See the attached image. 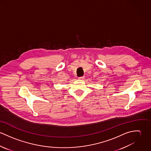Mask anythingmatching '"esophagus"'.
Returning a JSON list of instances; mask_svg holds the SVG:
<instances>
[{
	"label": "esophagus",
	"instance_id": "1",
	"mask_svg": "<svg viewBox=\"0 0 151 151\" xmlns=\"http://www.w3.org/2000/svg\"><path fill=\"white\" fill-rule=\"evenodd\" d=\"M84 76H81V77H78V78L80 79V80H83V79H84Z\"/></svg>",
	"mask_w": 151,
	"mask_h": 151
}]
</instances>
